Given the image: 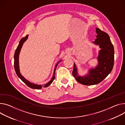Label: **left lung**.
Wrapping results in <instances>:
<instances>
[{
  "mask_svg": "<svg viewBox=\"0 0 125 125\" xmlns=\"http://www.w3.org/2000/svg\"><path fill=\"white\" fill-rule=\"evenodd\" d=\"M96 32L97 38L92 43L100 48L97 57V65L89 69L85 75L81 76L74 63L73 75L78 83L84 85H96L101 82L111 72L114 66V49L109 35L98 28H96Z\"/></svg>",
  "mask_w": 125,
  "mask_h": 125,
  "instance_id": "left-lung-1",
  "label": "left lung"
}]
</instances>
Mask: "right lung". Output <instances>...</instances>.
<instances>
[{"label":"right lung","mask_w":125,"mask_h":125,"mask_svg":"<svg viewBox=\"0 0 125 125\" xmlns=\"http://www.w3.org/2000/svg\"><path fill=\"white\" fill-rule=\"evenodd\" d=\"M28 35H26L25 37H24L23 38H22L18 44V46L17 47L15 53H14V69L16 72V73L17 75V76L21 79V80L23 81L25 84L27 85V86H28L29 87L32 88V89H42V87H48L49 85H50L51 84V83L53 82V80L55 79V70L56 69V67L57 66L58 64L61 62L62 61V60H60L59 61H58L57 63H56V64L55 65V68H54V72H53V76L51 79L50 81H49L47 83L44 84L43 85H38L37 84H35V83H31V82H30L29 81L27 80L26 79H25L23 76H22L21 74V73L20 72V69H19V54L21 51V49L22 48V46L24 44V43L27 40V39H28Z\"/></svg>","instance_id":"obj_1"}]
</instances>
